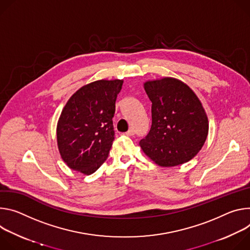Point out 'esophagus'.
Returning <instances> with one entry per match:
<instances>
[{"mask_svg": "<svg viewBox=\"0 0 250 250\" xmlns=\"http://www.w3.org/2000/svg\"><path fill=\"white\" fill-rule=\"evenodd\" d=\"M126 136H133L134 134H135V131H134V129H130V130H128L126 133H124Z\"/></svg>", "mask_w": 250, "mask_h": 250, "instance_id": "esophagus-1", "label": "esophagus"}]
</instances>
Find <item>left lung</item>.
Masks as SVG:
<instances>
[{"mask_svg":"<svg viewBox=\"0 0 250 250\" xmlns=\"http://www.w3.org/2000/svg\"><path fill=\"white\" fill-rule=\"evenodd\" d=\"M152 102V125L140 141L144 153L162 167L195 157L204 146L208 121L197 95L181 80L166 77L144 84Z\"/></svg>","mask_w":250,"mask_h":250,"instance_id":"left-lung-1","label":"left lung"}]
</instances>
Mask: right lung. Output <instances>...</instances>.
<instances>
[{
    "instance_id": "obj_1",
    "label": "right lung",
    "mask_w": 250,
    "mask_h": 250,
    "mask_svg": "<svg viewBox=\"0 0 250 250\" xmlns=\"http://www.w3.org/2000/svg\"><path fill=\"white\" fill-rule=\"evenodd\" d=\"M123 80H98L78 89L65 104L57 129L59 150L72 170L94 173L114 141L112 118Z\"/></svg>"
}]
</instances>
